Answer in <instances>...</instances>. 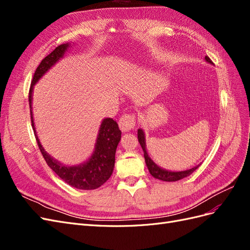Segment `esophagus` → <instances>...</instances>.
<instances>
[{
  "label": "esophagus",
  "instance_id": "esophagus-1",
  "mask_svg": "<svg viewBox=\"0 0 250 250\" xmlns=\"http://www.w3.org/2000/svg\"><path fill=\"white\" fill-rule=\"evenodd\" d=\"M120 129L122 131H129L135 126V116L133 113H125L119 120Z\"/></svg>",
  "mask_w": 250,
  "mask_h": 250
}]
</instances>
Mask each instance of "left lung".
I'll return each mask as SVG.
<instances>
[{"label":"left lung","mask_w":250,"mask_h":250,"mask_svg":"<svg viewBox=\"0 0 250 250\" xmlns=\"http://www.w3.org/2000/svg\"><path fill=\"white\" fill-rule=\"evenodd\" d=\"M204 59H206L208 62L213 63V62H211L208 56H206V58ZM138 139H139V143L141 144V147L144 151V157H145V162H146V165L148 167V170H149L151 175H152L154 178H157V179L163 180V181H177V180L183 179L188 175H191V174L199 167V165H198L192 169H188L186 171H179V172H172V171L162 169L158 167V166L149 157L147 151H146L145 134H144V131L141 129V128L138 130Z\"/></svg>","instance_id":"obj_1"}]
</instances>
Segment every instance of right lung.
<instances>
[{
  "mask_svg": "<svg viewBox=\"0 0 250 250\" xmlns=\"http://www.w3.org/2000/svg\"><path fill=\"white\" fill-rule=\"evenodd\" d=\"M69 43H62L55 48L48 56L44 57L34 73L31 86L29 90V104L30 113H31V122L34 130L37 145L41 152L48 164L49 167L62 178L64 183L79 190H95L101 187L111 176L113 167H115V155L117 146L121 140V130L119 129L118 123L110 118H106L102 121L101 126L98 132V138L95 145V151L88 161L78 166H64L58 161L51 157L37 138L36 130L33 122L32 115V94L33 86L51 67L54 65L60 58H62L65 52L69 49Z\"/></svg>",
  "mask_w": 250,
  "mask_h": 250,
  "instance_id": "right-lung-1",
  "label": "right lung"
}]
</instances>
